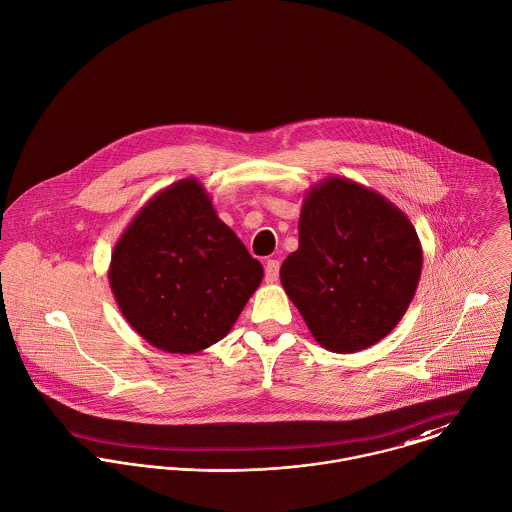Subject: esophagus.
<instances>
[{"instance_id": "34e87169", "label": "esophagus", "mask_w": 512, "mask_h": 512, "mask_svg": "<svg viewBox=\"0 0 512 512\" xmlns=\"http://www.w3.org/2000/svg\"><path fill=\"white\" fill-rule=\"evenodd\" d=\"M279 271H281V265L277 259H269L267 265H265V281L269 284L277 283L279 281Z\"/></svg>"}]
</instances>
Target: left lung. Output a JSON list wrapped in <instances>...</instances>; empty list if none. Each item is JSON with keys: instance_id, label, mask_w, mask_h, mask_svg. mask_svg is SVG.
<instances>
[{"instance_id": "obj_1", "label": "left lung", "mask_w": 512, "mask_h": 512, "mask_svg": "<svg viewBox=\"0 0 512 512\" xmlns=\"http://www.w3.org/2000/svg\"><path fill=\"white\" fill-rule=\"evenodd\" d=\"M420 273L418 233L383 194L343 176L306 190L281 283L322 347L355 353L387 338Z\"/></svg>"}]
</instances>
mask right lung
Wrapping results in <instances>:
<instances>
[{"instance_id":"obj_1","label":"right lung","mask_w":512,"mask_h":512,"mask_svg":"<svg viewBox=\"0 0 512 512\" xmlns=\"http://www.w3.org/2000/svg\"><path fill=\"white\" fill-rule=\"evenodd\" d=\"M108 277L143 340L192 355L228 336L263 281V265L218 218L204 184L188 176L157 192L123 229Z\"/></svg>"}]
</instances>
